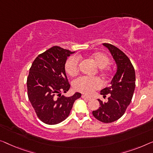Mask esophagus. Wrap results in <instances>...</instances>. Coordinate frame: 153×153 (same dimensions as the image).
Listing matches in <instances>:
<instances>
[{
    "mask_svg": "<svg viewBox=\"0 0 153 153\" xmlns=\"http://www.w3.org/2000/svg\"><path fill=\"white\" fill-rule=\"evenodd\" d=\"M82 97L83 99H86V100H91V99L90 97H88V96H86V95H82Z\"/></svg>",
    "mask_w": 153,
    "mask_h": 153,
    "instance_id": "34e87169",
    "label": "esophagus"
}]
</instances>
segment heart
Here are the masks:
<instances>
[{
	"instance_id": "1",
	"label": "heart",
	"mask_w": 153,
	"mask_h": 153,
	"mask_svg": "<svg viewBox=\"0 0 153 153\" xmlns=\"http://www.w3.org/2000/svg\"><path fill=\"white\" fill-rule=\"evenodd\" d=\"M91 58L97 67L100 68V71L102 74H107L108 70L106 67L109 63V58L102 52H96L91 55ZM79 60L76 56H71L66 61L65 69L67 74L70 76H76L79 71ZM73 86L75 89L85 94H91L93 91L99 89L102 86V82L97 77H88L82 76L75 79Z\"/></svg>"
}]
</instances>
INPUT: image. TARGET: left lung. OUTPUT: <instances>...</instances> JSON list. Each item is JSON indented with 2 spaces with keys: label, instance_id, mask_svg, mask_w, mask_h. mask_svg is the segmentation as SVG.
I'll list each match as a JSON object with an SVG mask.
<instances>
[{
  "label": "left lung",
  "instance_id": "8db88e82",
  "mask_svg": "<svg viewBox=\"0 0 153 153\" xmlns=\"http://www.w3.org/2000/svg\"><path fill=\"white\" fill-rule=\"evenodd\" d=\"M108 48L117 65V71L111 82V86L101 91L100 94L106 97L109 94L108 102L98 99L100 106L93 111L97 120L111 123L124 115L131 103L135 88V71L131 60L124 52L113 45L104 43Z\"/></svg>",
  "mask_w": 153,
  "mask_h": 153
}]
</instances>
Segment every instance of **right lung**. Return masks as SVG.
Wrapping results in <instances>:
<instances>
[{"mask_svg": "<svg viewBox=\"0 0 153 153\" xmlns=\"http://www.w3.org/2000/svg\"><path fill=\"white\" fill-rule=\"evenodd\" d=\"M75 52L58 46L38 55L29 69L27 80V95L38 117L47 124L54 125L67 119L74 102L81 97L76 93L71 97L67 93L70 84L65 65L67 57Z\"/></svg>", "mask_w": 153, "mask_h": 153, "instance_id": "1", "label": "right lung"}]
</instances>
